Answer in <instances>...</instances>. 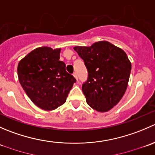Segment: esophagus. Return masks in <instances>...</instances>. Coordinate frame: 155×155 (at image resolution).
<instances>
[{"mask_svg": "<svg viewBox=\"0 0 155 155\" xmlns=\"http://www.w3.org/2000/svg\"><path fill=\"white\" fill-rule=\"evenodd\" d=\"M73 76H74L75 79H76V80H78V76H77V74H76V73H73Z\"/></svg>", "mask_w": 155, "mask_h": 155, "instance_id": "obj_1", "label": "esophagus"}]
</instances>
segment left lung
Returning a JSON list of instances; mask_svg holds the SVG:
<instances>
[{"mask_svg":"<svg viewBox=\"0 0 155 155\" xmlns=\"http://www.w3.org/2000/svg\"><path fill=\"white\" fill-rule=\"evenodd\" d=\"M73 48L88 72L82 88L87 104L97 112H108L121 101L127 87L131 63L125 51L107 41Z\"/></svg>","mask_w":155,"mask_h":155,"instance_id":"1","label":"left lung"}]
</instances>
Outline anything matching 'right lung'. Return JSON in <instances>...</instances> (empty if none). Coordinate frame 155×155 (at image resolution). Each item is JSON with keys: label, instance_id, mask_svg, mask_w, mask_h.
Instances as JSON below:
<instances>
[{"label": "right lung", "instance_id": "obj_1", "mask_svg": "<svg viewBox=\"0 0 155 155\" xmlns=\"http://www.w3.org/2000/svg\"><path fill=\"white\" fill-rule=\"evenodd\" d=\"M61 48L39 47L18 64V80L33 103L40 109L54 110L66 102L76 79L59 61Z\"/></svg>", "mask_w": 155, "mask_h": 155}]
</instances>
